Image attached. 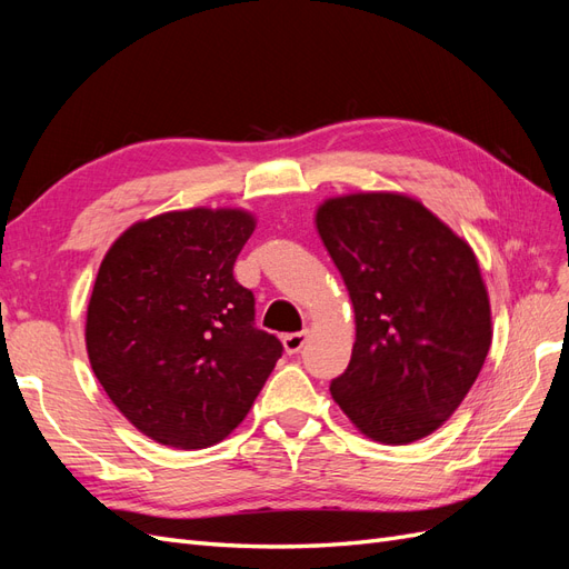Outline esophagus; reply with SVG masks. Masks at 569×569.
I'll list each match as a JSON object with an SVG mask.
<instances>
[{
	"label": "esophagus",
	"instance_id": "obj_1",
	"mask_svg": "<svg viewBox=\"0 0 569 569\" xmlns=\"http://www.w3.org/2000/svg\"><path fill=\"white\" fill-rule=\"evenodd\" d=\"M308 330H301V332H291V335H284L282 337V343H284V351L287 353H299L303 349V343L308 341Z\"/></svg>",
	"mask_w": 569,
	"mask_h": 569
}]
</instances>
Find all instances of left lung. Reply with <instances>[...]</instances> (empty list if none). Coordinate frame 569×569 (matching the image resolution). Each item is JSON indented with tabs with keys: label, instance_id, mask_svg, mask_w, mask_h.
<instances>
[{
	"label": "left lung",
	"instance_id": "1",
	"mask_svg": "<svg viewBox=\"0 0 569 569\" xmlns=\"http://www.w3.org/2000/svg\"><path fill=\"white\" fill-rule=\"evenodd\" d=\"M356 313L351 363L330 391L372 441L432 435L472 389L491 347L477 256L418 199L358 192L316 213Z\"/></svg>",
	"mask_w": 569,
	"mask_h": 569
}]
</instances>
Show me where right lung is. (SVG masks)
<instances>
[{"mask_svg": "<svg viewBox=\"0 0 569 569\" xmlns=\"http://www.w3.org/2000/svg\"><path fill=\"white\" fill-rule=\"evenodd\" d=\"M253 228L239 209L170 211L134 222L99 266L84 325L90 366L113 406L163 446L226 439L282 356L232 274Z\"/></svg>", "mask_w": 569, "mask_h": 569, "instance_id": "right-lung-1", "label": "right lung"}]
</instances>
